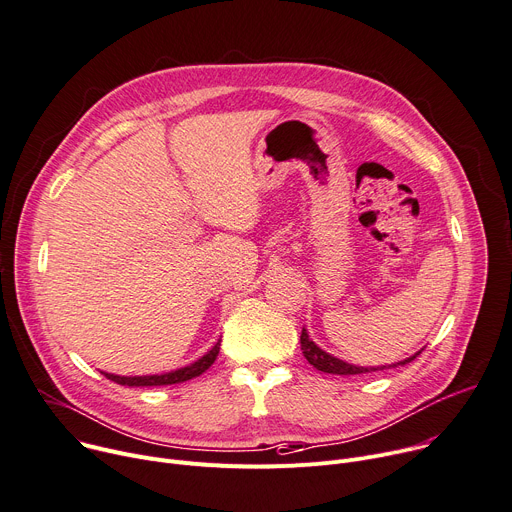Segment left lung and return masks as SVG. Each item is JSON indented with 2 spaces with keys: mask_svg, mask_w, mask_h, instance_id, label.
Returning <instances> with one entry per match:
<instances>
[{
  "mask_svg": "<svg viewBox=\"0 0 512 512\" xmlns=\"http://www.w3.org/2000/svg\"><path fill=\"white\" fill-rule=\"evenodd\" d=\"M300 345H302V353L306 357V361L316 367L318 371H324V374H335V376H357V374H371V371H378V369H390V367H398V365H406L410 363L412 359H416L418 355H421V351H416L414 355L398 361V363H392V365H380V367H361V365H353V363H347L331 353H327L324 349H320L310 337H308V331L302 329V335H300Z\"/></svg>",
  "mask_w": 512,
  "mask_h": 512,
  "instance_id": "obj_1",
  "label": "left lung"
}]
</instances>
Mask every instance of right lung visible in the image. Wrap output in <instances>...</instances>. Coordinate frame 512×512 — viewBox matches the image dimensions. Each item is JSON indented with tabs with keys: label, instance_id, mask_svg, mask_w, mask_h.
Here are the masks:
<instances>
[{
	"label": "right lung",
	"instance_id": "add662e5",
	"mask_svg": "<svg viewBox=\"0 0 512 512\" xmlns=\"http://www.w3.org/2000/svg\"><path fill=\"white\" fill-rule=\"evenodd\" d=\"M220 351V339L216 341V345L204 353L200 359H196L194 363L173 369V371H165V374H153V376H116V374H108V371H102V374L120 384V386H128V388H138V386H171V384H181V382H188L192 378L202 376L204 371L216 361Z\"/></svg>",
	"mask_w": 512,
	"mask_h": 512
}]
</instances>
